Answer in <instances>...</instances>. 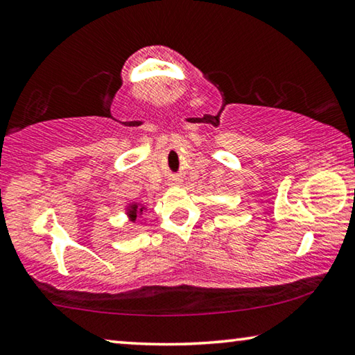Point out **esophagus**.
I'll return each instance as SVG.
<instances>
[{
  "label": "esophagus",
  "instance_id": "1",
  "mask_svg": "<svg viewBox=\"0 0 355 355\" xmlns=\"http://www.w3.org/2000/svg\"><path fill=\"white\" fill-rule=\"evenodd\" d=\"M177 182H178V180H177V178H175V182H173V183H172V184H177Z\"/></svg>",
  "mask_w": 355,
  "mask_h": 355
}]
</instances>
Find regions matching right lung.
<instances>
[{"instance_id":"right-lung-1","label":"right lung","mask_w":355,"mask_h":355,"mask_svg":"<svg viewBox=\"0 0 355 355\" xmlns=\"http://www.w3.org/2000/svg\"><path fill=\"white\" fill-rule=\"evenodd\" d=\"M146 211H147V207L141 202H130L128 205L125 207V214H127L128 220L133 222V224H136Z\"/></svg>"}]
</instances>
